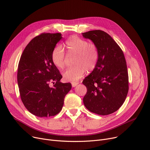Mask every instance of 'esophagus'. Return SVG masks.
I'll list each match as a JSON object with an SVG mask.
<instances>
[{
  "label": "esophagus",
  "instance_id": "esophagus-1",
  "mask_svg": "<svg viewBox=\"0 0 150 150\" xmlns=\"http://www.w3.org/2000/svg\"><path fill=\"white\" fill-rule=\"evenodd\" d=\"M78 84H79V82H72V83H71V85H72V86H73V87L76 86Z\"/></svg>",
  "mask_w": 150,
  "mask_h": 150
}]
</instances>
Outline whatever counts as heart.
<instances>
[{"mask_svg":"<svg viewBox=\"0 0 150 150\" xmlns=\"http://www.w3.org/2000/svg\"><path fill=\"white\" fill-rule=\"evenodd\" d=\"M65 47L69 54L75 55L74 66L68 68L63 73V79L67 82H75L82 78L86 71H92L98 60V50L96 44L77 36H72L65 41ZM52 61L59 69L65 67V53L61 45H57L52 53Z\"/></svg>","mask_w":150,"mask_h":150,"instance_id":"b5f03b06","label":"heart"}]
</instances>
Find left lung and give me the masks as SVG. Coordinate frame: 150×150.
<instances>
[{"label": "left lung", "mask_w": 150, "mask_h": 150, "mask_svg": "<svg viewBox=\"0 0 150 150\" xmlns=\"http://www.w3.org/2000/svg\"><path fill=\"white\" fill-rule=\"evenodd\" d=\"M97 45V64L83 80L87 88L83 103L90 112L107 115L120 109L129 91V75L124 53L106 32L101 30L82 33Z\"/></svg>", "instance_id": "1"}]
</instances>
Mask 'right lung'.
Returning a JSON list of instances; mask_svg holds the SVG:
<instances>
[{"instance_id": "obj_1", "label": "right lung", "mask_w": 150, "mask_h": 150, "mask_svg": "<svg viewBox=\"0 0 150 150\" xmlns=\"http://www.w3.org/2000/svg\"><path fill=\"white\" fill-rule=\"evenodd\" d=\"M61 38L60 33H42L29 42L19 61L17 82L21 100L29 112L38 117L59 113L72 87L70 83L60 82L62 76L52 61V51Z\"/></svg>"}]
</instances>
